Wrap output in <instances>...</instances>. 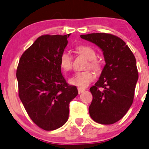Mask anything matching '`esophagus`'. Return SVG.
Here are the masks:
<instances>
[{
    "label": "esophagus",
    "instance_id": "34e87169",
    "mask_svg": "<svg viewBox=\"0 0 149 149\" xmlns=\"http://www.w3.org/2000/svg\"><path fill=\"white\" fill-rule=\"evenodd\" d=\"M85 90V88H78V91L79 93H82Z\"/></svg>",
    "mask_w": 149,
    "mask_h": 149
}]
</instances>
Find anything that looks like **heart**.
<instances>
[{"label": "heart", "mask_w": 149, "mask_h": 149, "mask_svg": "<svg viewBox=\"0 0 149 149\" xmlns=\"http://www.w3.org/2000/svg\"><path fill=\"white\" fill-rule=\"evenodd\" d=\"M78 52L84 56L89 60L87 68L98 71L101 68L100 61L97 59V54L92 47L88 45H80L77 47ZM73 59L71 54L67 52L61 53L60 56V66L64 71H69L72 69ZM95 76L92 71H85L83 72H78L69 78V81L71 85H76L79 88H85L95 80Z\"/></svg>", "instance_id": "obj_1"}]
</instances>
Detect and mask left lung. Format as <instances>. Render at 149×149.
<instances>
[{"instance_id":"obj_1","label":"left lung","mask_w":149,"mask_h":149,"mask_svg":"<svg viewBox=\"0 0 149 149\" xmlns=\"http://www.w3.org/2000/svg\"><path fill=\"white\" fill-rule=\"evenodd\" d=\"M103 52L105 66L100 78L90 88V117L100 124L111 125L125 115L132 106L138 80L136 59L120 38L105 33L81 35Z\"/></svg>"}]
</instances>
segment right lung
Instances as JSON below:
<instances>
[{
	"mask_svg": "<svg viewBox=\"0 0 149 149\" xmlns=\"http://www.w3.org/2000/svg\"><path fill=\"white\" fill-rule=\"evenodd\" d=\"M67 35L38 38L20 58L17 69L19 96L31 119L39 127L54 130L69 118V103L78 95L61 74L60 56Z\"/></svg>",
	"mask_w": 149,
	"mask_h": 149,
	"instance_id": "right-lung-1",
	"label": "right lung"
}]
</instances>
